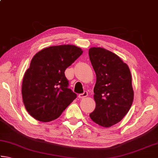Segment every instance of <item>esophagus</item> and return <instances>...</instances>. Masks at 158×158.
Returning <instances> with one entry per match:
<instances>
[{
    "mask_svg": "<svg viewBox=\"0 0 158 158\" xmlns=\"http://www.w3.org/2000/svg\"><path fill=\"white\" fill-rule=\"evenodd\" d=\"M87 95H88V92L87 91H84L83 93H80V94H79L78 97L79 98H84L85 97H86Z\"/></svg>",
    "mask_w": 158,
    "mask_h": 158,
    "instance_id": "34e87169",
    "label": "esophagus"
}]
</instances>
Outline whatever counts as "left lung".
I'll return each instance as SVG.
<instances>
[{
    "instance_id": "1",
    "label": "left lung",
    "mask_w": 158,
    "mask_h": 158,
    "mask_svg": "<svg viewBox=\"0 0 158 158\" xmlns=\"http://www.w3.org/2000/svg\"><path fill=\"white\" fill-rule=\"evenodd\" d=\"M89 54L96 74V106L90 117L101 126L111 127L123 118L132 105L130 69L116 54L103 48H90Z\"/></svg>"
}]
</instances>
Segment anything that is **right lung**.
<instances>
[{"label": "right lung", "mask_w": 158, "mask_h": 158, "mask_svg": "<svg viewBox=\"0 0 158 158\" xmlns=\"http://www.w3.org/2000/svg\"><path fill=\"white\" fill-rule=\"evenodd\" d=\"M82 53L79 47L65 44L45 48L34 56L21 88L23 104L31 116L42 122L53 121L77 98L69 89L65 71Z\"/></svg>", "instance_id": "add662e5"}]
</instances>
